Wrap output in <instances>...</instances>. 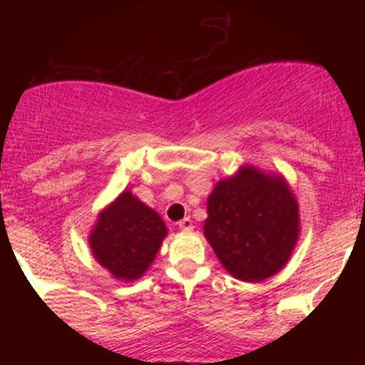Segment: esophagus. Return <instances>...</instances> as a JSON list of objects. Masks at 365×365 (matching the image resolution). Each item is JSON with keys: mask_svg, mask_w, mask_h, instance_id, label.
<instances>
[{"mask_svg": "<svg viewBox=\"0 0 365 365\" xmlns=\"http://www.w3.org/2000/svg\"><path fill=\"white\" fill-rule=\"evenodd\" d=\"M178 228L183 230V232H190V230L194 228V225H192L190 217H183L182 221H178Z\"/></svg>", "mask_w": 365, "mask_h": 365, "instance_id": "34e87169", "label": "esophagus"}]
</instances>
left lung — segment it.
Instances as JSON below:
<instances>
[{"mask_svg": "<svg viewBox=\"0 0 365 365\" xmlns=\"http://www.w3.org/2000/svg\"><path fill=\"white\" fill-rule=\"evenodd\" d=\"M204 235L230 274L262 282L290 259L299 206L283 178L244 166L209 195Z\"/></svg>", "mask_w": 365, "mask_h": 365, "instance_id": "left-lung-1", "label": "left lung"}]
</instances>
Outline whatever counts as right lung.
<instances>
[{
  "mask_svg": "<svg viewBox=\"0 0 365 365\" xmlns=\"http://www.w3.org/2000/svg\"><path fill=\"white\" fill-rule=\"evenodd\" d=\"M166 226L156 211L123 192L99 215L89 238L92 254L118 279L140 278L156 257Z\"/></svg>",
  "mask_w": 365,
  "mask_h": 365,
  "instance_id": "right-lung-1",
  "label": "right lung"
}]
</instances>
